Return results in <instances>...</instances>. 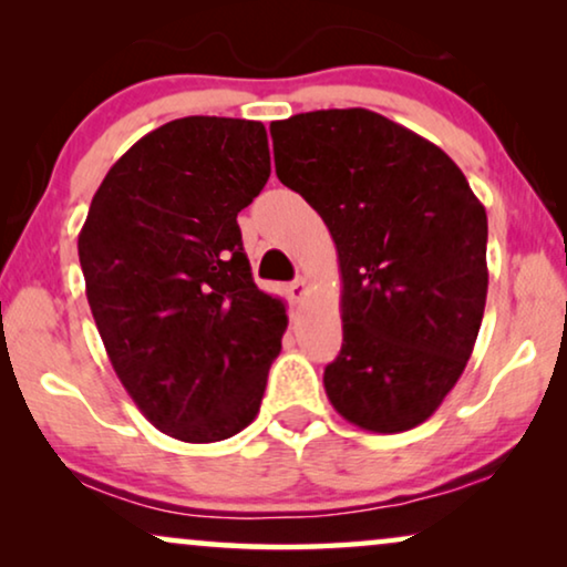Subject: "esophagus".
Instances as JSON below:
<instances>
[{"mask_svg": "<svg viewBox=\"0 0 567 567\" xmlns=\"http://www.w3.org/2000/svg\"><path fill=\"white\" fill-rule=\"evenodd\" d=\"M286 293H289V299L297 305V301H301L307 297V281L305 278H297V281H291L289 286H286Z\"/></svg>", "mask_w": 567, "mask_h": 567, "instance_id": "34e87169", "label": "esophagus"}]
</instances>
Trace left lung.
<instances>
[{
	"label": "left lung",
	"instance_id": "left-lung-1",
	"mask_svg": "<svg viewBox=\"0 0 567 567\" xmlns=\"http://www.w3.org/2000/svg\"><path fill=\"white\" fill-rule=\"evenodd\" d=\"M276 175L338 247L343 346L324 392L346 421L400 433L436 413L467 367L487 297V216L429 138L384 115L270 123Z\"/></svg>",
	"mask_w": 567,
	"mask_h": 567
}]
</instances>
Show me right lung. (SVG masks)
<instances>
[{"label": "right lung", "instance_id": "add662e5", "mask_svg": "<svg viewBox=\"0 0 567 567\" xmlns=\"http://www.w3.org/2000/svg\"><path fill=\"white\" fill-rule=\"evenodd\" d=\"M268 175L262 123L169 121L107 169L76 243L115 374L188 444L247 429L281 351L286 307L255 286L237 224Z\"/></svg>", "mask_w": 567, "mask_h": 567}]
</instances>
